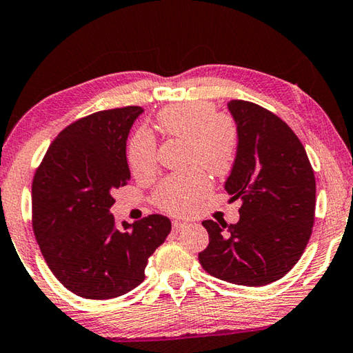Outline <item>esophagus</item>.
<instances>
[{"label": "esophagus", "mask_w": 353, "mask_h": 353, "mask_svg": "<svg viewBox=\"0 0 353 353\" xmlns=\"http://www.w3.org/2000/svg\"><path fill=\"white\" fill-rule=\"evenodd\" d=\"M184 228H188V223H184V221H173V230H175L176 232L183 231Z\"/></svg>", "instance_id": "esophagus-1"}]
</instances>
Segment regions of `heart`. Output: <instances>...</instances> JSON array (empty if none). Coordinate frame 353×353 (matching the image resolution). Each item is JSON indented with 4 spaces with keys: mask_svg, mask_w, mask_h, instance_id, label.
<instances>
[{
    "mask_svg": "<svg viewBox=\"0 0 353 353\" xmlns=\"http://www.w3.org/2000/svg\"><path fill=\"white\" fill-rule=\"evenodd\" d=\"M158 127L169 138L186 141L184 159L199 163L214 175L232 169L239 147V128L231 116L217 113L208 101H189L163 108L157 116ZM128 165L134 175H148L157 167V141L147 132L136 133L128 142ZM201 165L173 173L159 184L153 201L159 209L188 215L211 190V180Z\"/></svg>",
    "mask_w": 353,
    "mask_h": 353,
    "instance_id": "heart-1",
    "label": "heart"
}]
</instances>
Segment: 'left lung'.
Wrapping results in <instances>:
<instances>
[{"instance_id": "obj_1", "label": "left lung", "mask_w": 353, "mask_h": 353, "mask_svg": "<svg viewBox=\"0 0 353 353\" xmlns=\"http://www.w3.org/2000/svg\"><path fill=\"white\" fill-rule=\"evenodd\" d=\"M239 128V147L225 183L242 200L236 225L205 220L209 245L203 270L246 287L279 281L292 270L312 236L316 181L307 152L281 117L248 101L228 102Z\"/></svg>"}]
</instances>
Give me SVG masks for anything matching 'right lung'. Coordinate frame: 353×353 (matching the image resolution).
<instances>
[{
    "label": "right lung",
    "instance_id": "1",
    "mask_svg": "<svg viewBox=\"0 0 353 353\" xmlns=\"http://www.w3.org/2000/svg\"><path fill=\"white\" fill-rule=\"evenodd\" d=\"M141 107L103 110L61 130L32 181V228L49 270L85 299H111L144 281L148 257L172 230L147 215L116 226L114 189L130 180L127 138Z\"/></svg>",
    "mask_w": 353,
    "mask_h": 353
}]
</instances>
